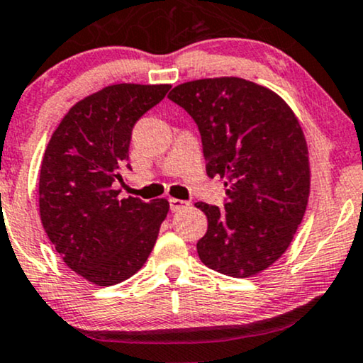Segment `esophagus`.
Returning <instances> with one entry per match:
<instances>
[{
	"instance_id": "34e87169",
	"label": "esophagus",
	"mask_w": 363,
	"mask_h": 363,
	"mask_svg": "<svg viewBox=\"0 0 363 363\" xmlns=\"http://www.w3.org/2000/svg\"><path fill=\"white\" fill-rule=\"evenodd\" d=\"M169 204H171V211H172V213H176V211L184 209V208H187V206H189V203H187V201L176 199V197H171V199H169Z\"/></svg>"
}]
</instances>
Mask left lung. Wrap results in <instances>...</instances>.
<instances>
[{"instance_id":"obj_1","label":"left lung","mask_w":363,"mask_h":363,"mask_svg":"<svg viewBox=\"0 0 363 363\" xmlns=\"http://www.w3.org/2000/svg\"><path fill=\"white\" fill-rule=\"evenodd\" d=\"M167 97L197 123L208 176L226 179L224 209L196 203L208 216L197 255L228 277L261 273L288 250L308 204L300 122L279 95L238 77L186 82Z\"/></svg>"}]
</instances>
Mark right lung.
<instances>
[{"label": "right lung", "mask_w": 363, "mask_h": 363, "mask_svg": "<svg viewBox=\"0 0 363 363\" xmlns=\"http://www.w3.org/2000/svg\"><path fill=\"white\" fill-rule=\"evenodd\" d=\"M169 89L118 84L89 95L62 118L41 160V224L68 268L99 286L139 272L167 216V199H122L113 182L130 169L135 122Z\"/></svg>", "instance_id": "obj_1"}]
</instances>
